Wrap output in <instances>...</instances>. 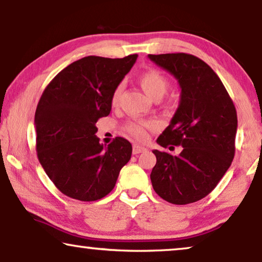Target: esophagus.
Segmentation results:
<instances>
[{
    "mask_svg": "<svg viewBox=\"0 0 262 262\" xmlns=\"http://www.w3.org/2000/svg\"><path fill=\"white\" fill-rule=\"evenodd\" d=\"M132 151H134L135 155H137V154H141V152L146 151V149L144 148V146H141V145L135 144V145H134V149H132Z\"/></svg>",
    "mask_w": 262,
    "mask_h": 262,
    "instance_id": "1",
    "label": "esophagus"
}]
</instances>
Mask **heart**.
<instances>
[{
    "instance_id": "obj_1",
    "label": "heart",
    "mask_w": 262,
    "mask_h": 262,
    "mask_svg": "<svg viewBox=\"0 0 262 262\" xmlns=\"http://www.w3.org/2000/svg\"><path fill=\"white\" fill-rule=\"evenodd\" d=\"M139 82H141L143 89H144L146 94L152 99H162L167 94L168 89H169V81L164 75L159 70H146L141 74L139 76ZM123 83L116 85L113 89L112 96H111V101L113 105L119 101V98L123 92ZM156 126V123L154 120H134L128 121L125 124L124 130L127 132L132 137L143 141L145 139L148 135V130H151Z\"/></svg>"
}]
</instances>
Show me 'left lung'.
I'll list each match as a JSON object with an SVG mask.
<instances>
[{
    "instance_id": "obj_1",
    "label": "left lung",
    "mask_w": 262,
    "mask_h": 262,
    "mask_svg": "<svg viewBox=\"0 0 262 262\" xmlns=\"http://www.w3.org/2000/svg\"><path fill=\"white\" fill-rule=\"evenodd\" d=\"M177 78L180 102L170 124L157 138L163 148L182 146L179 155L154 150L150 179L161 198L175 205L203 199L213 191L235 156L237 113L217 74L188 53L149 55Z\"/></svg>"
}]
</instances>
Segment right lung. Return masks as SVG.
Returning <instances> with one entry per match:
<instances>
[{
	"instance_id": "add662e5",
	"label": "right lung",
	"mask_w": 262,
	"mask_h": 262,
	"mask_svg": "<svg viewBox=\"0 0 262 262\" xmlns=\"http://www.w3.org/2000/svg\"><path fill=\"white\" fill-rule=\"evenodd\" d=\"M137 57H84L64 68L42 93L34 116L37 155L63 194L81 202L103 198L130 161L131 143L116 137L100 144L95 124L110 114L113 89Z\"/></svg>"
}]
</instances>
